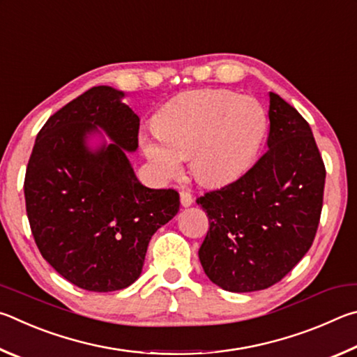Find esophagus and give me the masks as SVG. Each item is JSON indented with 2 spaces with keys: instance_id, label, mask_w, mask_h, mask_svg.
Listing matches in <instances>:
<instances>
[{
  "instance_id": "34e87169",
  "label": "esophagus",
  "mask_w": 357,
  "mask_h": 357,
  "mask_svg": "<svg viewBox=\"0 0 357 357\" xmlns=\"http://www.w3.org/2000/svg\"><path fill=\"white\" fill-rule=\"evenodd\" d=\"M192 201H195V197H192L190 191H185V190L180 191V204H182L183 207H190Z\"/></svg>"
}]
</instances>
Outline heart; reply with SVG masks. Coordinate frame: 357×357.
Returning <instances> with one entry per match:
<instances>
[{
  "label": "heart",
  "mask_w": 357,
  "mask_h": 357,
  "mask_svg": "<svg viewBox=\"0 0 357 357\" xmlns=\"http://www.w3.org/2000/svg\"><path fill=\"white\" fill-rule=\"evenodd\" d=\"M155 133L139 144L160 178L182 172L183 158L199 182L221 186L240 178L257 158L266 114L257 100L226 89L183 92L155 116Z\"/></svg>",
  "instance_id": "obj_1"
}]
</instances>
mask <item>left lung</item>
Returning <instances> with one entry per match:
<instances>
[{
	"label": "left lung",
	"mask_w": 357,
	"mask_h": 357,
	"mask_svg": "<svg viewBox=\"0 0 357 357\" xmlns=\"http://www.w3.org/2000/svg\"><path fill=\"white\" fill-rule=\"evenodd\" d=\"M268 150L238 180L197 197L210 229L199 249L205 274L235 293L265 290L314 243L326 169L305 119L270 92Z\"/></svg>",
	"instance_id": "1"
}]
</instances>
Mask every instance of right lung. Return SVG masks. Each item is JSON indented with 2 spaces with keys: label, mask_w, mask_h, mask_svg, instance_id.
I'll list each match as a JSON object with an SVG mask.
<instances>
[{
  "label": "right lung",
  "mask_w": 357,
  "mask_h": 357,
  "mask_svg": "<svg viewBox=\"0 0 357 357\" xmlns=\"http://www.w3.org/2000/svg\"><path fill=\"white\" fill-rule=\"evenodd\" d=\"M123 92L96 86L48 119L24 175V201L42 257L68 282L114 291L139 278L149 241L177 215L175 190L139 183L127 158L139 117ZM103 128L114 143L96 153L85 136Z\"/></svg>",
  "instance_id": "add662e5"
}]
</instances>
